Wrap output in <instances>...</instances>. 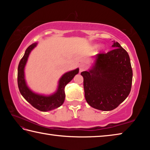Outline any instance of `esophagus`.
<instances>
[{
    "mask_svg": "<svg viewBox=\"0 0 150 150\" xmlns=\"http://www.w3.org/2000/svg\"><path fill=\"white\" fill-rule=\"evenodd\" d=\"M86 69H87V65H86L85 64H83V63H82V64H81L79 65L80 72H82V71H85Z\"/></svg>",
    "mask_w": 150,
    "mask_h": 150,
    "instance_id": "1",
    "label": "esophagus"
}]
</instances>
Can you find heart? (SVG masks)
<instances>
[{
	"label": "heart",
	"mask_w": 150,
	"mask_h": 150,
	"mask_svg": "<svg viewBox=\"0 0 150 150\" xmlns=\"http://www.w3.org/2000/svg\"><path fill=\"white\" fill-rule=\"evenodd\" d=\"M96 47H97V45H93V49H96Z\"/></svg>",
	"instance_id": "1"
}]
</instances>
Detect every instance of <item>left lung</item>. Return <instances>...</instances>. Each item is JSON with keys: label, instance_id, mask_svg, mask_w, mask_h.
Here are the masks:
<instances>
[{"label": "left lung", "instance_id": "left-lung-1", "mask_svg": "<svg viewBox=\"0 0 150 150\" xmlns=\"http://www.w3.org/2000/svg\"><path fill=\"white\" fill-rule=\"evenodd\" d=\"M114 49L94 57L92 67L81 72L85 97L93 108L110 111L128 97L132 82V69L128 52L117 42Z\"/></svg>", "mask_w": 150, "mask_h": 150}]
</instances>
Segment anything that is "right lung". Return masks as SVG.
<instances>
[{"mask_svg": "<svg viewBox=\"0 0 150 150\" xmlns=\"http://www.w3.org/2000/svg\"><path fill=\"white\" fill-rule=\"evenodd\" d=\"M37 42L30 45L26 49L24 56L20 60L18 67V85L21 95L30 105L40 111L47 112L54 110L63 105L65 98V87L76 75L78 74L79 69L77 68L64 73L58 81L56 91L52 95H44L33 92L27 85L24 69L30 53L37 46Z\"/></svg>", "mask_w": 150, "mask_h": 150, "instance_id": "right-lung-1", "label": "right lung"}]
</instances>
